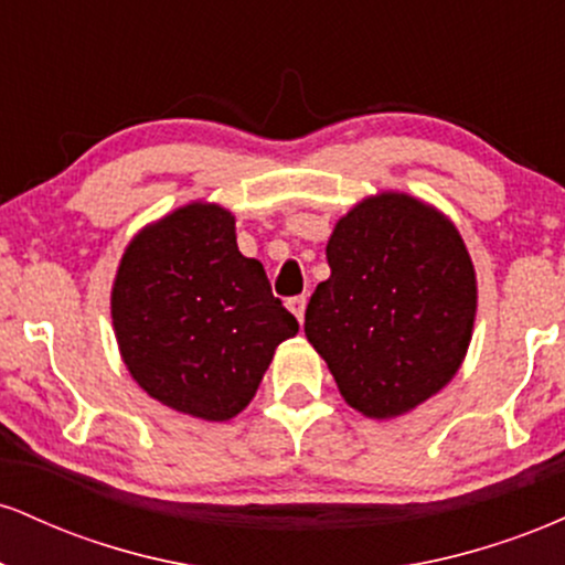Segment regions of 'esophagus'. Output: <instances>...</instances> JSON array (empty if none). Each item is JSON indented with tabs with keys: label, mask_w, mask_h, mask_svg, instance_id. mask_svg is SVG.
Wrapping results in <instances>:
<instances>
[{
	"label": "esophagus",
	"mask_w": 565,
	"mask_h": 565,
	"mask_svg": "<svg viewBox=\"0 0 565 565\" xmlns=\"http://www.w3.org/2000/svg\"><path fill=\"white\" fill-rule=\"evenodd\" d=\"M289 305V310H291V313H295L297 316V321H305V305H308V297H305V295H300V297H291V300L287 302Z\"/></svg>",
	"instance_id": "esophagus-1"
}]
</instances>
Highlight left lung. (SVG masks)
Wrapping results in <instances>:
<instances>
[{
    "mask_svg": "<svg viewBox=\"0 0 565 565\" xmlns=\"http://www.w3.org/2000/svg\"><path fill=\"white\" fill-rule=\"evenodd\" d=\"M327 260L305 334L342 398L385 419L438 393L476 319V270L457 228L423 201L382 193L337 223Z\"/></svg>",
    "mask_w": 565,
    "mask_h": 565,
    "instance_id": "left-lung-1",
    "label": "left lung"
}]
</instances>
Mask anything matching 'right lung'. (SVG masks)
<instances>
[{
    "instance_id": "obj_1",
    "label": "right lung",
    "mask_w": 565,
    "mask_h": 565,
    "mask_svg": "<svg viewBox=\"0 0 565 565\" xmlns=\"http://www.w3.org/2000/svg\"><path fill=\"white\" fill-rule=\"evenodd\" d=\"M111 316L142 391L212 423L249 404L278 342L300 329L215 204H188L127 246Z\"/></svg>"
}]
</instances>
